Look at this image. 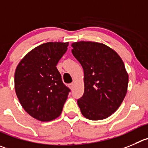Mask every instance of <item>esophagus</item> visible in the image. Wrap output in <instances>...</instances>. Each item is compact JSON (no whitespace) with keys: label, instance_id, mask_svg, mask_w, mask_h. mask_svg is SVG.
Masks as SVG:
<instances>
[{"label":"esophagus","instance_id":"1","mask_svg":"<svg viewBox=\"0 0 148 148\" xmlns=\"http://www.w3.org/2000/svg\"><path fill=\"white\" fill-rule=\"evenodd\" d=\"M74 82H72V83L69 84V88L71 90H73V88H74Z\"/></svg>","mask_w":148,"mask_h":148}]
</instances>
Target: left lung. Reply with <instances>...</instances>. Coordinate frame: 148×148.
<instances>
[{
    "mask_svg": "<svg viewBox=\"0 0 148 148\" xmlns=\"http://www.w3.org/2000/svg\"><path fill=\"white\" fill-rule=\"evenodd\" d=\"M73 55L84 70V94L77 100L85 118H108L119 108L127 93L128 75L118 54L101 43L77 41Z\"/></svg>",
    "mask_w": 148,
    "mask_h": 148,
    "instance_id": "8db88e82",
    "label": "left lung"
}]
</instances>
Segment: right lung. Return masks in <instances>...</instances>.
Segmentation results:
<instances>
[{"label":"right lung","mask_w":148,"mask_h":148,"mask_svg":"<svg viewBox=\"0 0 148 148\" xmlns=\"http://www.w3.org/2000/svg\"><path fill=\"white\" fill-rule=\"evenodd\" d=\"M69 42H47L29 52L14 74L16 96L25 110L35 119L47 122L60 115L70 89L63 84L58 63Z\"/></svg>","instance_id":"obj_1"}]
</instances>
